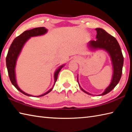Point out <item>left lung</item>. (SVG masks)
Segmentation results:
<instances>
[{"label":"left lung","instance_id":"1","mask_svg":"<svg viewBox=\"0 0 132 132\" xmlns=\"http://www.w3.org/2000/svg\"><path fill=\"white\" fill-rule=\"evenodd\" d=\"M97 35L95 40H91L87 43V47L90 50H103L106 52L110 58L113 69V74L111 82L104 92L99 96L108 94L114 88L121 79L122 76V67L123 64V57L121 49L116 39L108 34L102 28H97ZM77 81L81 89L89 95H93L85 91L80 86L78 81V75L77 76Z\"/></svg>","mask_w":132,"mask_h":132}]
</instances>
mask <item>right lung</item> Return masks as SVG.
<instances>
[{"label":"right lung","instance_id":"obj_1","mask_svg":"<svg viewBox=\"0 0 132 132\" xmlns=\"http://www.w3.org/2000/svg\"><path fill=\"white\" fill-rule=\"evenodd\" d=\"M47 31L48 30L46 29V28L44 27L34 28L31 30L25 31L23 32L22 34L18 36V37H16L14 40H13L12 44L11 46H10L9 51H8V54L6 57V66L10 81H11L12 84L16 87V89L17 90L22 93L23 94L27 95V96L38 97H42L43 96V95L48 94V93H50L51 90H53L54 85H55L56 80H57L58 76L59 71L61 70L62 68L65 65V64H63L62 65H61L59 67H58V68L56 69V70L54 72V83L53 87H51L50 90H48L47 92H46L43 94L38 95V96H34L32 95L27 94L24 92H23L19 87V86H18L16 81L15 68H16L18 58L19 57L20 54L21 53L23 46H24L25 43H26L31 37L43 35L46 34L47 32Z\"/></svg>","mask_w":132,"mask_h":132}]
</instances>
